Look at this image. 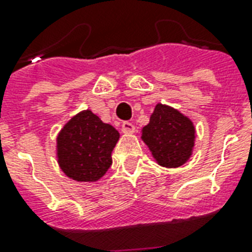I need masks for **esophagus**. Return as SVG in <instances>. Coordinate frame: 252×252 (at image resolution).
I'll return each mask as SVG.
<instances>
[{"instance_id": "obj_1", "label": "esophagus", "mask_w": 252, "mask_h": 252, "mask_svg": "<svg viewBox=\"0 0 252 252\" xmlns=\"http://www.w3.org/2000/svg\"><path fill=\"white\" fill-rule=\"evenodd\" d=\"M134 130H136V128H134V126L132 124V123L124 122L122 124V132H123V133L132 134V133H134Z\"/></svg>"}]
</instances>
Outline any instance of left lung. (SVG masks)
<instances>
[{"mask_svg": "<svg viewBox=\"0 0 252 252\" xmlns=\"http://www.w3.org/2000/svg\"><path fill=\"white\" fill-rule=\"evenodd\" d=\"M141 140L158 165L180 167L193 153L196 128L191 119L179 110L157 103L149 123L141 129Z\"/></svg>", "mask_w": 252, "mask_h": 252, "instance_id": "8db88e82", "label": "left lung"}]
</instances>
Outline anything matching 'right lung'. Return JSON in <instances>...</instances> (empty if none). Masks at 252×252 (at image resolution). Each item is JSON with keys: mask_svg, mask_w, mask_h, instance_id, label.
I'll list each match as a JSON object with an SVG mask.
<instances>
[{"mask_svg": "<svg viewBox=\"0 0 252 252\" xmlns=\"http://www.w3.org/2000/svg\"><path fill=\"white\" fill-rule=\"evenodd\" d=\"M120 134L90 110L74 115L57 134L56 158L61 171L81 183L98 182L112 165Z\"/></svg>", "mask_w": 252, "mask_h": 252, "instance_id": "add662e5", "label": "right lung"}]
</instances>
